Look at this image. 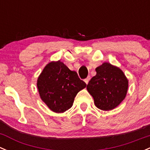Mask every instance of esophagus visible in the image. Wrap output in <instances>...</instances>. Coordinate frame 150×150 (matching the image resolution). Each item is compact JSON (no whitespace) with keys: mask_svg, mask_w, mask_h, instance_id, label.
Masks as SVG:
<instances>
[{"mask_svg":"<svg viewBox=\"0 0 150 150\" xmlns=\"http://www.w3.org/2000/svg\"><path fill=\"white\" fill-rule=\"evenodd\" d=\"M90 76H87V78H86L85 79H84V81H85L86 84H87V83L89 82V81H90Z\"/></svg>","mask_w":150,"mask_h":150,"instance_id":"1","label":"esophagus"}]
</instances>
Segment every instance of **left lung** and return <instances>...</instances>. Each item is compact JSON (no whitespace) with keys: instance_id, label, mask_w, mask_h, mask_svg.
Returning a JSON list of instances; mask_svg holds the SVG:
<instances>
[{"instance_id":"left-lung-1","label":"left lung","mask_w":150,"mask_h":150,"mask_svg":"<svg viewBox=\"0 0 150 150\" xmlns=\"http://www.w3.org/2000/svg\"><path fill=\"white\" fill-rule=\"evenodd\" d=\"M96 75L87 85L98 109L109 111L118 106L127 94L128 81L119 68L104 63L96 69Z\"/></svg>"}]
</instances>
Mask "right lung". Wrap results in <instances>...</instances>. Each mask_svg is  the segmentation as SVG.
<instances>
[{
    "label": "right lung",
    "mask_w": 150,
    "mask_h": 150,
    "mask_svg": "<svg viewBox=\"0 0 150 150\" xmlns=\"http://www.w3.org/2000/svg\"><path fill=\"white\" fill-rule=\"evenodd\" d=\"M86 86L76 72L60 60L47 64L37 81L40 97L56 113L70 109L77 93Z\"/></svg>",
    "instance_id": "1"
}]
</instances>
